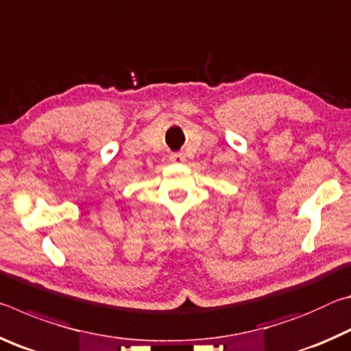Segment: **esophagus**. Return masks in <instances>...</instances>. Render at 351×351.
Listing matches in <instances>:
<instances>
[{"instance_id":"esophagus-1","label":"esophagus","mask_w":351,"mask_h":351,"mask_svg":"<svg viewBox=\"0 0 351 351\" xmlns=\"http://www.w3.org/2000/svg\"><path fill=\"white\" fill-rule=\"evenodd\" d=\"M170 161L171 162H178V164H182L184 161H186V156H184L182 153H173L170 156Z\"/></svg>"}]
</instances>
